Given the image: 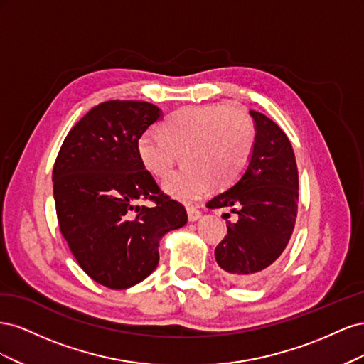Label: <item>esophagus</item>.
Masks as SVG:
<instances>
[{
  "instance_id": "1",
  "label": "esophagus",
  "mask_w": 364,
  "mask_h": 364,
  "mask_svg": "<svg viewBox=\"0 0 364 364\" xmlns=\"http://www.w3.org/2000/svg\"><path fill=\"white\" fill-rule=\"evenodd\" d=\"M186 214H188L190 222H196V220H199L202 217V213L197 208H194V206L186 208Z\"/></svg>"
}]
</instances>
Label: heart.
Wrapping results in <instances>:
<instances>
[{"instance_id": "heart-1", "label": "heart", "mask_w": 364, "mask_h": 364, "mask_svg": "<svg viewBox=\"0 0 364 364\" xmlns=\"http://www.w3.org/2000/svg\"><path fill=\"white\" fill-rule=\"evenodd\" d=\"M257 129L247 112L226 105L185 106L161 126V134L147 130L138 138L136 153L142 167L155 178H165L182 152L183 170L164 182V191L176 200L197 202L213 188L235 183L250 162Z\"/></svg>"}]
</instances>
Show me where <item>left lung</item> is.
Instances as JSON below:
<instances>
[{"instance_id":"8db88e82","label":"left lung","mask_w":364,"mask_h":364,"mask_svg":"<svg viewBox=\"0 0 364 364\" xmlns=\"http://www.w3.org/2000/svg\"><path fill=\"white\" fill-rule=\"evenodd\" d=\"M257 141L241 179L206 206L230 208L238 220L226 222L228 235L215 247L226 279L247 285L264 274L287 247L293 234L299 176L287 135L270 118L250 111Z\"/></svg>"}]
</instances>
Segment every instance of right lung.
<instances>
[{
    "mask_svg": "<svg viewBox=\"0 0 364 364\" xmlns=\"http://www.w3.org/2000/svg\"><path fill=\"white\" fill-rule=\"evenodd\" d=\"M159 118L147 102L100 103L68 132L54 162L60 232L83 272L107 289L146 279L158 267L159 240L188 220L138 158V138ZM144 200L154 205H137Z\"/></svg>",
    "mask_w": 364,
    "mask_h": 364,
    "instance_id": "add662e5",
    "label": "right lung"
}]
</instances>
